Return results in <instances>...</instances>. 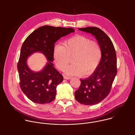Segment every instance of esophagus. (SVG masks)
<instances>
[{"label": "esophagus", "mask_w": 135, "mask_h": 135, "mask_svg": "<svg viewBox=\"0 0 135 135\" xmlns=\"http://www.w3.org/2000/svg\"><path fill=\"white\" fill-rule=\"evenodd\" d=\"M64 79H66V80H70V79H71L70 77H68V76H65L64 77Z\"/></svg>", "instance_id": "obj_1"}]
</instances>
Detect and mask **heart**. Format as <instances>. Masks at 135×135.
<instances>
[{"instance_id":"b5f03b06","label":"heart","mask_w":135,"mask_h":135,"mask_svg":"<svg viewBox=\"0 0 135 135\" xmlns=\"http://www.w3.org/2000/svg\"><path fill=\"white\" fill-rule=\"evenodd\" d=\"M102 56L98 42L83 36H75L66 41L64 45L56 44L53 57L56 67L63 70L72 57L73 64L65 70L70 76H88L92 74L99 65Z\"/></svg>"}]
</instances>
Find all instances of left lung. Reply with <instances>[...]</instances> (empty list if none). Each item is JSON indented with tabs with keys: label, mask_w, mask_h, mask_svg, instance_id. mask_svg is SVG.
<instances>
[{
	"label": "left lung",
	"mask_w": 135,
	"mask_h": 135,
	"mask_svg": "<svg viewBox=\"0 0 135 135\" xmlns=\"http://www.w3.org/2000/svg\"><path fill=\"white\" fill-rule=\"evenodd\" d=\"M79 29L94 36L102 48L97 68L88 78L80 79L81 85L75 92V98L80 104L93 105L103 100L110 91L117 73V54L109 37L100 29L91 27Z\"/></svg>",
	"instance_id": "left-lung-1"
}]
</instances>
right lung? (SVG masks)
<instances>
[{"mask_svg": "<svg viewBox=\"0 0 135 135\" xmlns=\"http://www.w3.org/2000/svg\"><path fill=\"white\" fill-rule=\"evenodd\" d=\"M74 32L75 30L71 28L44 26L33 31L23 42L17 63L20 86L32 102L44 104L54 100L56 88L64 79L52 63L54 43L61 37ZM36 51L43 53L48 60L44 69L37 73L31 71L26 65L27 57Z\"/></svg>", "mask_w": 135, "mask_h": 135, "instance_id": "add662e5", "label": "right lung"}]
</instances>
